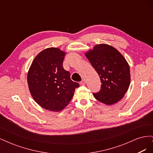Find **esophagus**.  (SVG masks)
<instances>
[{
	"label": "esophagus",
	"mask_w": 153,
	"mask_h": 153,
	"mask_svg": "<svg viewBox=\"0 0 153 153\" xmlns=\"http://www.w3.org/2000/svg\"><path fill=\"white\" fill-rule=\"evenodd\" d=\"M80 84L82 85H85V80H82L80 82Z\"/></svg>",
	"instance_id": "obj_1"
}]
</instances>
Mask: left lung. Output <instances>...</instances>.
Returning <instances> with one entry per match:
<instances>
[{
	"mask_svg": "<svg viewBox=\"0 0 153 153\" xmlns=\"http://www.w3.org/2000/svg\"><path fill=\"white\" fill-rule=\"evenodd\" d=\"M85 56L98 73L101 89L95 98L111 105L121 100L130 84V70L126 60L119 51L106 44L97 45Z\"/></svg>",
	"mask_w": 153,
	"mask_h": 153,
	"instance_id": "obj_1",
	"label": "left lung"
}]
</instances>
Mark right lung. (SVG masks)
<instances>
[{
	"instance_id": "obj_1",
	"label": "right lung",
	"mask_w": 153,
	"mask_h": 153,
	"mask_svg": "<svg viewBox=\"0 0 153 153\" xmlns=\"http://www.w3.org/2000/svg\"><path fill=\"white\" fill-rule=\"evenodd\" d=\"M66 53L57 48L41 52L34 59L27 74L32 98L41 107L59 112L69 104L79 84L71 80L63 68Z\"/></svg>"
}]
</instances>
